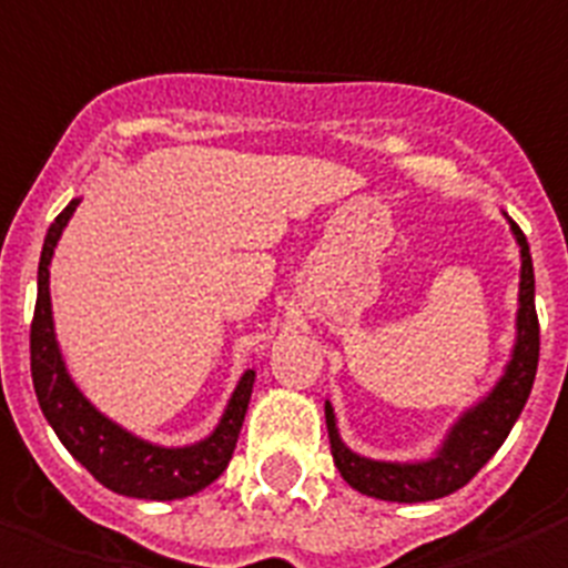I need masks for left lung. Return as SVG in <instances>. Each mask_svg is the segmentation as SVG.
<instances>
[{"mask_svg":"<svg viewBox=\"0 0 568 568\" xmlns=\"http://www.w3.org/2000/svg\"><path fill=\"white\" fill-rule=\"evenodd\" d=\"M511 231L520 246V310H518V343L508 361L506 376L497 382V388L485 400L473 406L460 422L452 427V434L439 448L434 460L424 464H382L367 460L348 452L339 443L334 409L325 403L327 436H331V455L337 464L339 476L348 485L367 494V497L388 499V503H427L455 494L476 476L478 469L497 455V448L506 443L508 430L518 422L524 403L530 397L536 367H539V316H536V280H532L530 243L511 220Z\"/></svg>","mask_w":568,"mask_h":568,"instance_id":"1","label":"left lung"}]
</instances>
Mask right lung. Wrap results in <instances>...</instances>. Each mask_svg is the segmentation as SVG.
Masks as SVG:
<instances>
[{
    "mask_svg": "<svg viewBox=\"0 0 568 568\" xmlns=\"http://www.w3.org/2000/svg\"><path fill=\"white\" fill-rule=\"evenodd\" d=\"M78 204L81 199L71 201L69 207L53 220L48 237H44L41 262H38L36 316H32V331H29V358H32V385H36L38 406L50 427L57 430L60 443L104 487H111L116 494L138 499H180L199 494L210 481L222 476V469L229 466L231 455H234L255 373L252 369L243 373L241 385L231 394L220 427L199 445L162 448V445H150L138 436L125 434L123 427L108 422L69 379L60 346L53 337V316H50L48 264L53 258V246L60 241L62 229Z\"/></svg>",
    "mask_w": 568,
    "mask_h": 568,
    "instance_id": "obj_1",
    "label": "right lung"
}]
</instances>
